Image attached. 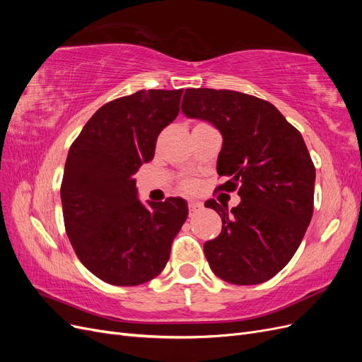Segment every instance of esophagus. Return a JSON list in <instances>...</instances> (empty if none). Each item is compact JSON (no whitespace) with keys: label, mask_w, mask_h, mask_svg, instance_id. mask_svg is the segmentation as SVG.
Masks as SVG:
<instances>
[{"label":"esophagus","mask_w":362,"mask_h":362,"mask_svg":"<svg viewBox=\"0 0 362 362\" xmlns=\"http://www.w3.org/2000/svg\"><path fill=\"white\" fill-rule=\"evenodd\" d=\"M201 210H202V204L201 202H190L189 204V216L190 217L196 216Z\"/></svg>","instance_id":"obj_1"}]
</instances>
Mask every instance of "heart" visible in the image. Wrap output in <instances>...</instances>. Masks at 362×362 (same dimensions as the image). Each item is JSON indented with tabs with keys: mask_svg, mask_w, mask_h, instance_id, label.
I'll use <instances>...</instances> for the list:
<instances>
[{
	"mask_svg": "<svg viewBox=\"0 0 362 362\" xmlns=\"http://www.w3.org/2000/svg\"><path fill=\"white\" fill-rule=\"evenodd\" d=\"M182 189H184L185 192H194L196 189H198V182L193 181V180L185 181V182H184V185H182Z\"/></svg>",
	"mask_w": 362,
	"mask_h": 362,
	"instance_id": "1",
	"label": "heart"
}]
</instances>
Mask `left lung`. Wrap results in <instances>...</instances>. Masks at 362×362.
I'll return each mask as SVG.
<instances>
[{
  "instance_id": "1",
  "label": "left lung",
  "mask_w": 362,
  "mask_h": 362,
  "mask_svg": "<svg viewBox=\"0 0 362 362\" xmlns=\"http://www.w3.org/2000/svg\"><path fill=\"white\" fill-rule=\"evenodd\" d=\"M181 112L210 122L223 144L222 190H238L237 206L205 202L222 217V233L205 242L214 275L235 286L266 282L288 264L313 217L315 168L300 133L278 108L234 90L187 89Z\"/></svg>"
}]
</instances>
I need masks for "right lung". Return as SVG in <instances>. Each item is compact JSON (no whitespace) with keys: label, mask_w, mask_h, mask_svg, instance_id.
Instances as JSON below:
<instances>
[{"label":"right lung","mask_w":362,"mask_h":362,"mask_svg":"<svg viewBox=\"0 0 362 362\" xmlns=\"http://www.w3.org/2000/svg\"><path fill=\"white\" fill-rule=\"evenodd\" d=\"M182 89L139 90L107 103L84 125L64 164L63 218L76 257L95 276L131 287L160 275L189 214L187 202L139 199L134 173L180 113Z\"/></svg>","instance_id":"obj_1"}]
</instances>
